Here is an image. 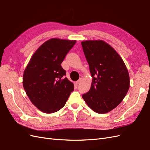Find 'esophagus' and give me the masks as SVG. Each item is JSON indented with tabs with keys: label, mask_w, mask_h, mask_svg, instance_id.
<instances>
[{
	"label": "esophagus",
	"mask_w": 150,
	"mask_h": 150,
	"mask_svg": "<svg viewBox=\"0 0 150 150\" xmlns=\"http://www.w3.org/2000/svg\"><path fill=\"white\" fill-rule=\"evenodd\" d=\"M81 82H82V79H79L78 81H76V83L79 85V84H80Z\"/></svg>",
	"instance_id": "obj_1"
}]
</instances>
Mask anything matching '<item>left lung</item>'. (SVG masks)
Instances as JSON below:
<instances>
[{
	"instance_id": "left-lung-1",
	"label": "left lung",
	"mask_w": 150,
	"mask_h": 150,
	"mask_svg": "<svg viewBox=\"0 0 150 150\" xmlns=\"http://www.w3.org/2000/svg\"><path fill=\"white\" fill-rule=\"evenodd\" d=\"M92 82L82 98L96 112H110L121 103L129 88V75L122 58L112 46L102 40L82 42Z\"/></svg>"
}]
</instances>
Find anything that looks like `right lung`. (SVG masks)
Listing matches in <instances>:
<instances>
[{"mask_svg":"<svg viewBox=\"0 0 150 150\" xmlns=\"http://www.w3.org/2000/svg\"><path fill=\"white\" fill-rule=\"evenodd\" d=\"M75 40L51 38L37 49L24 71L23 84L36 108L46 114L60 110L74 91L61 64Z\"/></svg>","mask_w":150,"mask_h":150,"instance_id":"obj_1","label":"right lung"}]
</instances>
